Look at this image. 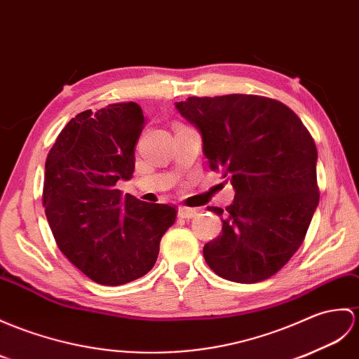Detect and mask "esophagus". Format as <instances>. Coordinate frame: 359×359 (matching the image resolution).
<instances>
[{
    "instance_id": "34e87169",
    "label": "esophagus",
    "mask_w": 359,
    "mask_h": 359,
    "mask_svg": "<svg viewBox=\"0 0 359 359\" xmlns=\"http://www.w3.org/2000/svg\"><path fill=\"white\" fill-rule=\"evenodd\" d=\"M197 214H198V211L194 210V208H187V206L179 208V217H182V219H193Z\"/></svg>"
}]
</instances>
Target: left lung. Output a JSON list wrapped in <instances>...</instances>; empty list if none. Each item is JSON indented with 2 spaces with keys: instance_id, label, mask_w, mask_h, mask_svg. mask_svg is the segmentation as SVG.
<instances>
[{
  "instance_id": "8db88e82",
  "label": "left lung",
  "mask_w": 359,
  "mask_h": 359,
  "mask_svg": "<svg viewBox=\"0 0 359 359\" xmlns=\"http://www.w3.org/2000/svg\"><path fill=\"white\" fill-rule=\"evenodd\" d=\"M179 113L196 125L212 171L236 189L222 234L203 257L219 277L258 283L277 273L303 245L315 208L316 147L302 119L277 99L257 95L188 97Z\"/></svg>"
}]
</instances>
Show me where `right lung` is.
<instances>
[{
	"label": "right lung",
	"mask_w": 359,
	"mask_h": 359,
	"mask_svg": "<svg viewBox=\"0 0 359 359\" xmlns=\"http://www.w3.org/2000/svg\"><path fill=\"white\" fill-rule=\"evenodd\" d=\"M145 127L136 102L74 116L48 151L43 206L57 248L90 280L121 286L151 271L176 206L147 203L116 188L135 171Z\"/></svg>",
	"instance_id": "1"
}]
</instances>
